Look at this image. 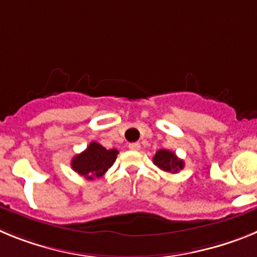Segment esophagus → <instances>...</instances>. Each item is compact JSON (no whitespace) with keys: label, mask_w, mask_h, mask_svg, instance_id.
I'll use <instances>...</instances> for the list:
<instances>
[{"label":"esophagus","mask_w":257,"mask_h":257,"mask_svg":"<svg viewBox=\"0 0 257 257\" xmlns=\"http://www.w3.org/2000/svg\"><path fill=\"white\" fill-rule=\"evenodd\" d=\"M128 148H130L131 151H139L140 144L139 143H131V144H128Z\"/></svg>","instance_id":"34e87169"}]
</instances>
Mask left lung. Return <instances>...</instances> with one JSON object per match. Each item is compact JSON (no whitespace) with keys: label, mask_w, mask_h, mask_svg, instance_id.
Here are the masks:
<instances>
[{"label":"left lung","mask_w":257,"mask_h":257,"mask_svg":"<svg viewBox=\"0 0 257 257\" xmlns=\"http://www.w3.org/2000/svg\"><path fill=\"white\" fill-rule=\"evenodd\" d=\"M153 163L166 172L176 174L184 169V161L178 158V156L167 149H160L153 157Z\"/></svg>","instance_id":"8db88e82"}]
</instances>
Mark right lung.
Here are the masks:
<instances>
[{"label":"right lung","mask_w":257,"mask_h":257,"mask_svg":"<svg viewBox=\"0 0 257 257\" xmlns=\"http://www.w3.org/2000/svg\"><path fill=\"white\" fill-rule=\"evenodd\" d=\"M117 149H105L99 143H90L86 151L77 154L72 160V169L87 180L101 178L112 167L117 158Z\"/></svg>","instance_id":"right-lung-1"}]
</instances>
